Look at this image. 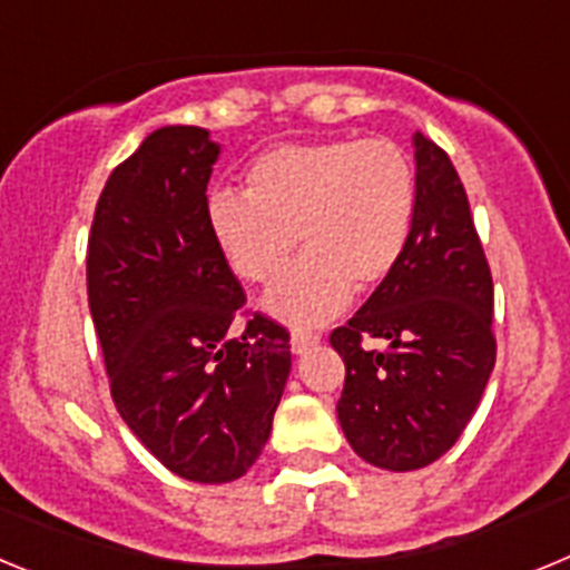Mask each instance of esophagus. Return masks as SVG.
I'll return each mask as SVG.
<instances>
[{
    "instance_id": "obj_1",
    "label": "esophagus",
    "mask_w": 570,
    "mask_h": 570,
    "mask_svg": "<svg viewBox=\"0 0 570 570\" xmlns=\"http://www.w3.org/2000/svg\"><path fill=\"white\" fill-rule=\"evenodd\" d=\"M314 345H320V334L294 331V336H291V351H294V354H305V351H311Z\"/></svg>"
}]
</instances>
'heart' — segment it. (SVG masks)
Here are the masks:
<instances>
[{
	"mask_svg": "<svg viewBox=\"0 0 570 570\" xmlns=\"http://www.w3.org/2000/svg\"><path fill=\"white\" fill-rule=\"evenodd\" d=\"M416 216V168L385 139L276 145L256 156L245 194L210 196L216 245L242 279L271 285L288 268L299 236L305 259L276 285L265 308L291 325H320L351 294L394 274Z\"/></svg>",
	"mask_w": 570,
	"mask_h": 570,
	"instance_id": "1",
	"label": "heart"
}]
</instances>
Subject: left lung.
<instances>
[{"label":"left lung","mask_w":570,"mask_h":570,"mask_svg":"<svg viewBox=\"0 0 570 570\" xmlns=\"http://www.w3.org/2000/svg\"><path fill=\"white\" fill-rule=\"evenodd\" d=\"M416 216L400 265L347 325L336 416L365 462L416 471L460 440L497 362L493 282L465 185L445 150L414 136ZM374 341H382L376 348Z\"/></svg>","instance_id":"8db88e82"}]
</instances>
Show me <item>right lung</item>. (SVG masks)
<instances>
[{
  "label": "right lung",
  "mask_w": 570,
  "mask_h": 570,
  "mask_svg": "<svg viewBox=\"0 0 570 570\" xmlns=\"http://www.w3.org/2000/svg\"><path fill=\"white\" fill-rule=\"evenodd\" d=\"M216 156L194 125L148 134L108 176L88 236L90 316L116 411L190 482H230L259 460L291 371L288 328L245 308L210 234Z\"/></svg>",
  "instance_id": "obj_1"
}]
</instances>
